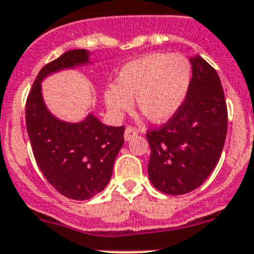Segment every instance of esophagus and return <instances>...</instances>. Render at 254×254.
I'll list each match as a JSON object with an SVG mask.
<instances>
[{
	"label": "esophagus",
	"mask_w": 254,
	"mask_h": 254,
	"mask_svg": "<svg viewBox=\"0 0 254 254\" xmlns=\"http://www.w3.org/2000/svg\"><path fill=\"white\" fill-rule=\"evenodd\" d=\"M135 135H138V130L135 129V127H127V129H125V133H124V139L127 140H130L131 138H134Z\"/></svg>",
	"instance_id": "esophagus-1"
}]
</instances>
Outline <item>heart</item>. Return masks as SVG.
<instances>
[{
  "mask_svg": "<svg viewBox=\"0 0 254 254\" xmlns=\"http://www.w3.org/2000/svg\"><path fill=\"white\" fill-rule=\"evenodd\" d=\"M191 65L182 54H149L125 64L115 84L105 88L103 100L114 116L120 118L131 107L153 123L170 120L188 94Z\"/></svg>",
  "mask_w": 254,
  "mask_h": 254,
  "instance_id": "obj_1",
  "label": "heart"
}]
</instances>
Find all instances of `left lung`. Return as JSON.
Instances as JSON below:
<instances>
[{"label":"left lung","instance_id":"8db88e82","mask_svg":"<svg viewBox=\"0 0 254 254\" xmlns=\"http://www.w3.org/2000/svg\"><path fill=\"white\" fill-rule=\"evenodd\" d=\"M188 94L179 111L147 133L148 176L156 189L180 195L197 189L212 173L224 148L228 109L219 75L200 56L190 57Z\"/></svg>","mask_w":254,"mask_h":254}]
</instances>
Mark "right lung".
I'll list each match as a JSON object with an SVG mask.
<instances>
[{
  "label": "right lung",
  "instance_id": "add662e5",
  "mask_svg": "<svg viewBox=\"0 0 254 254\" xmlns=\"http://www.w3.org/2000/svg\"><path fill=\"white\" fill-rule=\"evenodd\" d=\"M89 55L71 50L43 66L25 107L26 130L42 174L59 193L76 200L90 199L107 187L125 127L105 125L93 114L79 123L57 119L43 100L42 81L61 70L89 65Z\"/></svg>",
  "mask_w": 254,
  "mask_h": 254
}]
</instances>
